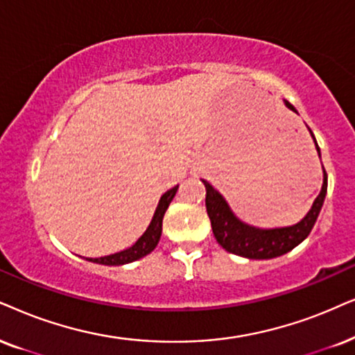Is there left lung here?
I'll return each instance as SVG.
<instances>
[{"label":"left lung","instance_id":"left-lung-1","mask_svg":"<svg viewBox=\"0 0 355 355\" xmlns=\"http://www.w3.org/2000/svg\"><path fill=\"white\" fill-rule=\"evenodd\" d=\"M285 105L297 113V110L288 101H285ZM313 139H315V136H313ZM316 150L320 154L318 144ZM322 172H324L322 188L306 216L300 223L293 224V226L275 227V230H260V227L249 226V224L239 221L232 214L226 200L208 182L203 180L206 187V211H208L211 227H213V234L216 237L218 244L223 249H226L227 252L248 259H273L290 252L291 249L297 248L300 242L306 239L313 226H315L321 206L324 203L327 191V173L324 167H322Z\"/></svg>","mask_w":355,"mask_h":355}]
</instances>
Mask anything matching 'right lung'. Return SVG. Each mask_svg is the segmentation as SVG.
Segmentation results:
<instances>
[{
	"label": "right lung",
	"mask_w": 355,
	"mask_h": 355,
	"mask_svg": "<svg viewBox=\"0 0 355 355\" xmlns=\"http://www.w3.org/2000/svg\"><path fill=\"white\" fill-rule=\"evenodd\" d=\"M177 187H173L172 190H168L167 193H164L162 198L159 201V206H157L155 209V214L154 218H152V221L149 224V227H147V231L139 237L136 244L132 245V248L125 249V250H121L118 254H111V255H106V257H100V259H89L92 262H96V263H103V266H124V263H129V262H134V260H139L142 257H146L147 254H150L152 250L157 248V244H159V239H160V234H162V219H164V214L165 211H167L168 205L172 203L175 193H177Z\"/></svg>",
	"instance_id": "right-lung-1"
}]
</instances>
